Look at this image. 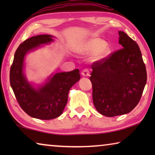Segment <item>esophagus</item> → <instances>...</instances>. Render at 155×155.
Masks as SVG:
<instances>
[{
	"mask_svg": "<svg viewBox=\"0 0 155 155\" xmlns=\"http://www.w3.org/2000/svg\"><path fill=\"white\" fill-rule=\"evenodd\" d=\"M81 74L83 76V77H89L90 74V70L88 69H84L82 72H81Z\"/></svg>",
	"mask_w": 155,
	"mask_h": 155,
	"instance_id": "esophagus-1",
	"label": "esophagus"
}]
</instances>
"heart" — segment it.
<instances>
[{"label":"heart","mask_w":155,"mask_h":155,"mask_svg":"<svg viewBox=\"0 0 155 155\" xmlns=\"http://www.w3.org/2000/svg\"><path fill=\"white\" fill-rule=\"evenodd\" d=\"M78 51L85 54H92V59L99 61L106 59L111 52V48L106 41L99 38H91L81 46Z\"/></svg>","instance_id":"heart-1"}]
</instances>
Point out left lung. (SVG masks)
<instances>
[{"label": "left lung", "mask_w": 155, "mask_h": 155, "mask_svg": "<svg viewBox=\"0 0 155 155\" xmlns=\"http://www.w3.org/2000/svg\"><path fill=\"white\" fill-rule=\"evenodd\" d=\"M121 49L91 65L93 103L107 117L126 114L140 102L147 73L140 47L123 31H119Z\"/></svg>", "instance_id": "8db88e82"}]
</instances>
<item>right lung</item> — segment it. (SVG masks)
I'll return each instance as SVG.
<instances>
[{
    "label": "right lung",
    "mask_w": 155,
    "mask_h": 155,
    "mask_svg": "<svg viewBox=\"0 0 155 155\" xmlns=\"http://www.w3.org/2000/svg\"><path fill=\"white\" fill-rule=\"evenodd\" d=\"M51 35H40L23 41L15 52L10 69V84L18 104L28 115L40 120H51L61 115L70 89L81 78L79 70L75 69L57 73L37 89L27 81L23 72L25 55L41 44L53 41Z\"/></svg>",
    "instance_id": "1"
}]
</instances>
